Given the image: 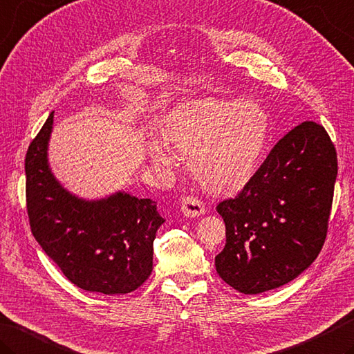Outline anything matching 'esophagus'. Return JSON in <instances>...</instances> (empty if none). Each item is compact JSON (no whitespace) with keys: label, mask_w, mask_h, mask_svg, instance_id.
<instances>
[{"label":"esophagus","mask_w":354,"mask_h":354,"mask_svg":"<svg viewBox=\"0 0 354 354\" xmlns=\"http://www.w3.org/2000/svg\"><path fill=\"white\" fill-rule=\"evenodd\" d=\"M183 214L187 218H196L205 213V205L196 196H185L181 203Z\"/></svg>","instance_id":"34e87169"}]
</instances>
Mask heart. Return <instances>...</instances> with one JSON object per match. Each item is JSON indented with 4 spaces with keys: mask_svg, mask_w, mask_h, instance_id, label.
<instances>
[{
    "mask_svg": "<svg viewBox=\"0 0 354 354\" xmlns=\"http://www.w3.org/2000/svg\"><path fill=\"white\" fill-rule=\"evenodd\" d=\"M162 141H151L147 153L161 167H175L178 155H189L196 181L216 195H233L252 181L264 158L270 118L252 100L213 96L176 104L158 122Z\"/></svg>",
    "mask_w": 354,
    "mask_h": 354,
    "instance_id": "obj_1",
    "label": "heart"
}]
</instances>
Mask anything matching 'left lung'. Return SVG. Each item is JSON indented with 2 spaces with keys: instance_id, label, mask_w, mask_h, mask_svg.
<instances>
[{
  "instance_id": "8db88e82",
  "label": "left lung",
  "mask_w": 354,
  "mask_h": 354,
  "mask_svg": "<svg viewBox=\"0 0 354 354\" xmlns=\"http://www.w3.org/2000/svg\"><path fill=\"white\" fill-rule=\"evenodd\" d=\"M337 176L333 142L306 121L278 141L239 195L216 207L225 223L218 274L244 295L278 288L317 258Z\"/></svg>"
}]
</instances>
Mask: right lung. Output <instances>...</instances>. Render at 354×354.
I'll return each mask as SVG.
<instances>
[{"instance_id":"1","label":"right lung","mask_w":354,"mask_h":354,"mask_svg":"<svg viewBox=\"0 0 354 354\" xmlns=\"http://www.w3.org/2000/svg\"><path fill=\"white\" fill-rule=\"evenodd\" d=\"M53 112L26 155L27 214L35 239L76 287L126 295L153 270V241L164 218L155 201L126 192L87 201L61 185L47 159Z\"/></svg>"}]
</instances>
